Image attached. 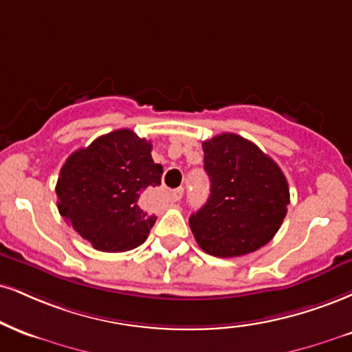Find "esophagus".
<instances>
[{
  "instance_id": "esophagus-1",
  "label": "esophagus",
  "mask_w": 352,
  "mask_h": 352,
  "mask_svg": "<svg viewBox=\"0 0 352 352\" xmlns=\"http://www.w3.org/2000/svg\"><path fill=\"white\" fill-rule=\"evenodd\" d=\"M184 197V188H175L170 192V200L172 201H180V198Z\"/></svg>"
}]
</instances>
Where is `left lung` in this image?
<instances>
[{
  "mask_svg": "<svg viewBox=\"0 0 352 352\" xmlns=\"http://www.w3.org/2000/svg\"><path fill=\"white\" fill-rule=\"evenodd\" d=\"M210 198L188 223L197 243L214 257L251 254L274 238L290 203L289 184L256 144L224 133L201 144Z\"/></svg>",
  "mask_w": 352,
  "mask_h": 352,
  "instance_id": "8db88e82",
  "label": "left lung"
}]
</instances>
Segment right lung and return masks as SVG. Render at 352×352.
I'll use <instances>...</instances> for the list:
<instances>
[{
  "instance_id": "1",
  "label": "right lung",
  "mask_w": 352,
  "mask_h": 352,
  "mask_svg": "<svg viewBox=\"0 0 352 352\" xmlns=\"http://www.w3.org/2000/svg\"><path fill=\"white\" fill-rule=\"evenodd\" d=\"M151 141L131 129L100 135L62 165L57 206L62 218L96 251L124 252L141 245L154 226L142 198L160 185Z\"/></svg>"
}]
</instances>
